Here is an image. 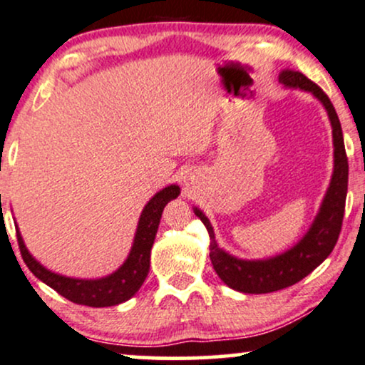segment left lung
I'll return each instance as SVG.
<instances>
[{"instance_id": "left-lung-1", "label": "left lung", "mask_w": 365, "mask_h": 365, "mask_svg": "<svg viewBox=\"0 0 365 365\" xmlns=\"http://www.w3.org/2000/svg\"><path fill=\"white\" fill-rule=\"evenodd\" d=\"M279 83L291 88H301L304 91H312L327 108L331 128H334L335 169L330 187H328L320 213L314 220L313 227L309 228V232L298 245H294L291 250L274 259L240 260L228 255L227 252L218 249L210 220L200 210H195L196 217H200L210 233V259L213 269L225 284L230 286L235 291L249 292V294H262V292L284 289V287L296 284L301 279L307 277L309 272L314 271L334 250L336 240H339L345 213L349 159L347 154H345L340 120L336 116L330 98L312 79H308L307 76L301 73H294V71H282L281 76H279Z\"/></svg>"}]
</instances>
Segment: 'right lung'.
<instances>
[{
	"label": "right lung",
	"instance_id": "obj_1",
	"mask_svg": "<svg viewBox=\"0 0 365 365\" xmlns=\"http://www.w3.org/2000/svg\"><path fill=\"white\" fill-rule=\"evenodd\" d=\"M179 196L178 186H168L157 192V195L148 201L142 211L140 222H138L137 235L130 252L128 259L121 265L118 271L103 279H94V281H84V279H71L58 276L47 269L42 267L26 250L21 240L20 233L16 232L18 247H20L21 257H24L26 267L37 276L40 281L56 289L58 294L64 296L66 299L73 303L84 304V307L105 308L115 307V304L123 303L132 298V296L140 289L145 281L148 267H150V249L154 245L157 228H159L162 211L164 206L170 200Z\"/></svg>",
	"mask_w": 365,
	"mask_h": 365
}]
</instances>
